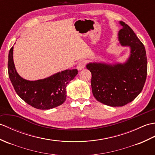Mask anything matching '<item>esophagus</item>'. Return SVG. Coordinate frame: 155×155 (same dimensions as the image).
Returning <instances> with one entry per match:
<instances>
[{"label": "esophagus", "instance_id": "34e87169", "mask_svg": "<svg viewBox=\"0 0 155 155\" xmlns=\"http://www.w3.org/2000/svg\"><path fill=\"white\" fill-rule=\"evenodd\" d=\"M85 62L84 61H80V62L78 64L77 69L78 70H81L85 68Z\"/></svg>", "mask_w": 155, "mask_h": 155}]
</instances>
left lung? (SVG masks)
<instances>
[{"label":"left lung","mask_w":155,"mask_h":155,"mask_svg":"<svg viewBox=\"0 0 155 155\" xmlns=\"http://www.w3.org/2000/svg\"><path fill=\"white\" fill-rule=\"evenodd\" d=\"M118 32L120 45L129 47L130 54L124 63L89 62L93 95L99 102L111 107H121L133 101L145 85L147 60L145 46L133 30L122 21Z\"/></svg>","instance_id":"8db88e82"}]
</instances>
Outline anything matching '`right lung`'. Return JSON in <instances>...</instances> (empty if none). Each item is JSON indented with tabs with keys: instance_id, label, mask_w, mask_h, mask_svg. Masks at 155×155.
Wrapping results in <instances>:
<instances>
[{
	"instance_id": "right-lung-1",
	"label": "right lung",
	"mask_w": 155,
	"mask_h": 155,
	"mask_svg": "<svg viewBox=\"0 0 155 155\" xmlns=\"http://www.w3.org/2000/svg\"><path fill=\"white\" fill-rule=\"evenodd\" d=\"M13 48L8 54V71L10 81L22 100L38 109H50L61 105L66 99V85L78 74V70H66L41 80L30 81L16 71L13 60Z\"/></svg>"
}]
</instances>
